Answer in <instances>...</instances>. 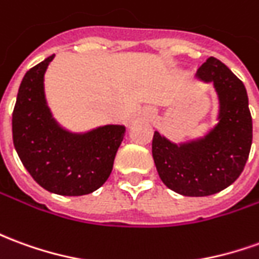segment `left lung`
Returning a JSON list of instances; mask_svg holds the SVG:
<instances>
[{
  "label": "left lung",
  "mask_w": 259,
  "mask_h": 259,
  "mask_svg": "<svg viewBox=\"0 0 259 259\" xmlns=\"http://www.w3.org/2000/svg\"><path fill=\"white\" fill-rule=\"evenodd\" d=\"M213 82L220 101L219 123L203 139L177 146L155 132L153 158L161 181L184 196H209L231 185L243 172L252 143V119L243 81L214 57L198 68Z\"/></svg>",
  "instance_id": "obj_1"
}]
</instances>
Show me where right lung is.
<instances>
[{
	"mask_svg": "<svg viewBox=\"0 0 259 259\" xmlns=\"http://www.w3.org/2000/svg\"><path fill=\"white\" fill-rule=\"evenodd\" d=\"M53 57L32 67L19 85L12 112L14 146L23 167L46 191L64 196L88 195L109 178L126 129L108 124L85 135L61 129L43 91V75Z\"/></svg>",
	"mask_w": 259,
	"mask_h": 259,
	"instance_id": "add662e5",
	"label": "right lung"
}]
</instances>
